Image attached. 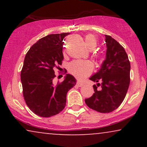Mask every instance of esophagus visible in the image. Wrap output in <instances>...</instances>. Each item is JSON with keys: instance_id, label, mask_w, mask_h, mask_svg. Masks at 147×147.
Listing matches in <instances>:
<instances>
[{"instance_id": "1", "label": "esophagus", "mask_w": 147, "mask_h": 147, "mask_svg": "<svg viewBox=\"0 0 147 147\" xmlns=\"http://www.w3.org/2000/svg\"><path fill=\"white\" fill-rule=\"evenodd\" d=\"M77 85L78 86H79V87H82V86H84V83H82V82H79V81H77Z\"/></svg>"}]
</instances>
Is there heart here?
I'll use <instances>...</instances> for the list:
<instances>
[{
  "instance_id": "obj_1",
  "label": "heart",
  "mask_w": 147,
  "mask_h": 147,
  "mask_svg": "<svg viewBox=\"0 0 147 147\" xmlns=\"http://www.w3.org/2000/svg\"><path fill=\"white\" fill-rule=\"evenodd\" d=\"M86 46L90 49H94L97 46V38L92 34H88L84 38ZM93 63L88 60H75L68 65V71L70 74L79 79H83L89 75L93 70Z\"/></svg>"
}]
</instances>
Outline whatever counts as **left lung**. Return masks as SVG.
Returning <instances> with one entry per match:
<instances>
[{
    "instance_id": "left-lung-1",
    "label": "left lung",
    "mask_w": 147,
    "mask_h": 147,
    "mask_svg": "<svg viewBox=\"0 0 147 147\" xmlns=\"http://www.w3.org/2000/svg\"><path fill=\"white\" fill-rule=\"evenodd\" d=\"M106 57L102 68L90 77L97 83L93 86L95 93L85 99L91 109L102 113L117 109L125 98L130 84L131 65L124 48L109 35H105ZM100 86L99 90L97 87Z\"/></svg>"
}]
</instances>
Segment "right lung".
I'll return each mask as SVG.
<instances>
[{"label":"right lung","instance_id":"add662e5","mask_svg":"<svg viewBox=\"0 0 147 147\" xmlns=\"http://www.w3.org/2000/svg\"><path fill=\"white\" fill-rule=\"evenodd\" d=\"M70 33L52 34L40 38L25 55L21 72L25 102L34 113L50 117L59 113L66 104L68 91L76 84L75 77L67 74L62 82H53L54 68L63 60V39Z\"/></svg>","mask_w":147,"mask_h":147}]
</instances>
